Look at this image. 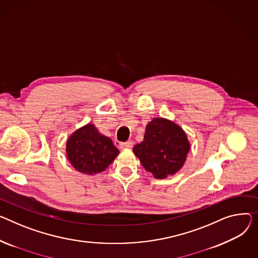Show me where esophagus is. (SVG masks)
<instances>
[{
	"instance_id": "obj_1",
	"label": "esophagus",
	"mask_w": 258,
	"mask_h": 258,
	"mask_svg": "<svg viewBox=\"0 0 258 258\" xmlns=\"http://www.w3.org/2000/svg\"><path fill=\"white\" fill-rule=\"evenodd\" d=\"M133 142L132 141H127V142H121L119 143V147L121 149H124V148H132L133 147Z\"/></svg>"
}]
</instances>
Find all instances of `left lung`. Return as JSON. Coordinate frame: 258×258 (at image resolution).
Instances as JSON below:
<instances>
[{
    "label": "left lung",
    "instance_id": "obj_1",
    "mask_svg": "<svg viewBox=\"0 0 258 258\" xmlns=\"http://www.w3.org/2000/svg\"><path fill=\"white\" fill-rule=\"evenodd\" d=\"M190 143L183 130L164 118H154L146 126L144 139L133 148L142 166L156 178L173 175L183 166Z\"/></svg>",
    "mask_w": 258,
    "mask_h": 258
}]
</instances>
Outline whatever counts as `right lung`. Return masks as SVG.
Returning <instances> with one entry per match:
<instances>
[{"mask_svg":"<svg viewBox=\"0 0 258 258\" xmlns=\"http://www.w3.org/2000/svg\"><path fill=\"white\" fill-rule=\"evenodd\" d=\"M67 158L74 168L85 174H95L106 170L119 150L108 137L98 133L93 124L76 131L66 143Z\"/></svg>","mask_w":258,"mask_h":258,"instance_id":"right-lung-1","label":"right lung"}]
</instances>
